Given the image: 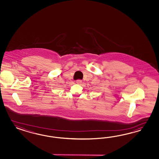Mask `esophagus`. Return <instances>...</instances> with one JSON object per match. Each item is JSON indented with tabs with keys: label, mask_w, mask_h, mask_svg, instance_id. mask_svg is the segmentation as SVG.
Masks as SVG:
<instances>
[{
	"label": "esophagus",
	"mask_w": 159,
	"mask_h": 159,
	"mask_svg": "<svg viewBox=\"0 0 159 159\" xmlns=\"http://www.w3.org/2000/svg\"><path fill=\"white\" fill-rule=\"evenodd\" d=\"M76 83H77V84H80V83H82V80L78 79V80H77L76 81Z\"/></svg>",
	"instance_id": "34e87169"
}]
</instances>
